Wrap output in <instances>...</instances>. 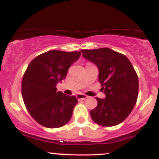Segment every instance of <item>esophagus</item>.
Returning <instances> with one entry per match:
<instances>
[{"label": "esophagus", "instance_id": "esophagus-1", "mask_svg": "<svg viewBox=\"0 0 159 159\" xmlns=\"http://www.w3.org/2000/svg\"><path fill=\"white\" fill-rule=\"evenodd\" d=\"M76 97L78 100H84V99H86L87 98H89V96L86 95V94H81V93H80V94H77Z\"/></svg>", "mask_w": 159, "mask_h": 159}]
</instances>
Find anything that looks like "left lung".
<instances>
[{"instance_id": "left-lung-1", "label": "left lung", "mask_w": 159, "mask_h": 159, "mask_svg": "<svg viewBox=\"0 0 159 159\" xmlns=\"http://www.w3.org/2000/svg\"><path fill=\"white\" fill-rule=\"evenodd\" d=\"M81 51L98 68L99 82L106 95L103 99L96 98L98 105L90 111L91 118L105 127L120 124L137 102L139 78L135 70L125 54L108 48Z\"/></svg>"}]
</instances>
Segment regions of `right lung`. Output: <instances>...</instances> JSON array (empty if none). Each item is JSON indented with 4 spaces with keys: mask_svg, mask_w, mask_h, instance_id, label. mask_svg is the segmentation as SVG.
<instances>
[{
    "mask_svg": "<svg viewBox=\"0 0 159 159\" xmlns=\"http://www.w3.org/2000/svg\"><path fill=\"white\" fill-rule=\"evenodd\" d=\"M80 56V51L53 50L37 56L28 65L22 78V98L27 110L41 125L55 129L70 121L78 99L57 91L56 85Z\"/></svg>",
    "mask_w": 159,
    "mask_h": 159,
    "instance_id": "right-lung-1",
    "label": "right lung"
}]
</instances>
